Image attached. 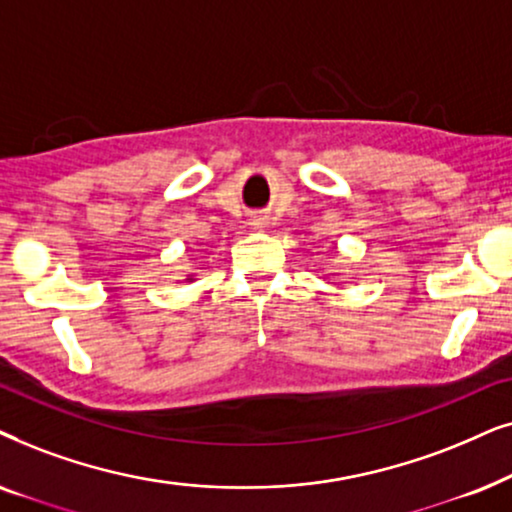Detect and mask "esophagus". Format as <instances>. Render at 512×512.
I'll return each mask as SVG.
<instances>
[{
	"mask_svg": "<svg viewBox=\"0 0 512 512\" xmlns=\"http://www.w3.org/2000/svg\"><path fill=\"white\" fill-rule=\"evenodd\" d=\"M250 227L257 229V231H262L264 227H267V217H264V215H252L250 217Z\"/></svg>",
	"mask_w": 512,
	"mask_h": 512,
	"instance_id": "obj_1",
	"label": "esophagus"
}]
</instances>
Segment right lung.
Segmentation results:
<instances>
[{"instance_id": "1", "label": "right lung", "mask_w": 512, "mask_h": 512, "mask_svg": "<svg viewBox=\"0 0 512 512\" xmlns=\"http://www.w3.org/2000/svg\"><path fill=\"white\" fill-rule=\"evenodd\" d=\"M187 281H194V276H187Z\"/></svg>"}]
</instances>
